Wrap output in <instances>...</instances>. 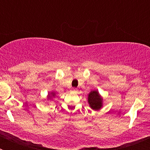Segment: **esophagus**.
I'll use <instances>...</instances> for the list:
<instances>
[{
	"label": "esophagus",
	"mask_w": 150,
	"mask_h": 150,
	"mask_svg": "<svg viewBox=\"0 0 150 150\" xmlns=\"http://www.w3.org/2000/svg\"><path fill=\"white\" fill-rule=\"evenodd\" d=\"M71 91H74V92H76V91H77V89H76V88H73L72 89H71Z\"/></svg>",
	"instance_id": "34e87169"
}]
</instances>
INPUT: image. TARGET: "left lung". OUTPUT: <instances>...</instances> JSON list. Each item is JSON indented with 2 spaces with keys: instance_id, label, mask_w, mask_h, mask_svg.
I'll list each match as a JSON object with an SVG mask.
<instances>
[{
  "instance_id": "8db88e82",
  "label": "left lung",
  "mask_w": 150,
  "mask_h": 150,
  "mask_svg": "<svg viewBox=\"0 0 150 150\" xmlns=\"http://www.w3.org/2000/svg\"><path fill=\"white\" fill-rule=\"evenodd\" d=\"M88 104L93 110H99L102 106V99L98 91H91L88 97Z\"/></svg>"
}]
</instances>
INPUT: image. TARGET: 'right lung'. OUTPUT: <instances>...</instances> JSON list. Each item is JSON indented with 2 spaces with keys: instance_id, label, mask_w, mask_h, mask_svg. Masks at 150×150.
<instances>
[{
  "instance_id": "right-lung-1",
  "label": "right lung",
  "mask_w": 150,
  "mask_h": 150,
  "mask_svg": "<svg viewBox=\"0 0 150 150\" xmlns=\"http://www.w3.org/2000/svg\"><path fill=\"white\" fill-rule=\"evenodd\" d=\"M52 94H53V96H54V95H55V94H54V93H52Z\"/></svg>"
}]
</instances>
